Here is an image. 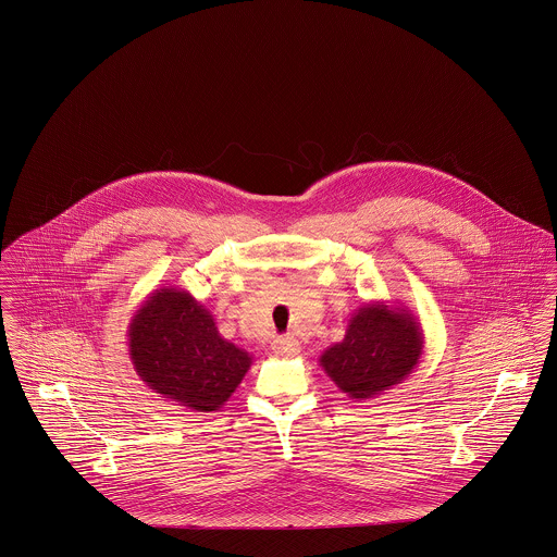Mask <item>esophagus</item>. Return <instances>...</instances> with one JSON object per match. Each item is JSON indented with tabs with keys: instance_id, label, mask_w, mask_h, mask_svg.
Masks as SVG:
<instances>
[{
	"instance_id": "obj_1",
	"label": "esophagus",
	"mask_w": 557,
	"mask_h": 557,
	"mask_svg": "<svg viewBox=\"0 0 557 557\" xmlns=\"http://www.w3.org/2000/svg\"><path fill=\"white\" fill-rule=\"evenodd\" d=\"M273 350L284 355V357H293V355H297L301 350V346H299V342L295 337L286 335V337H275L273 339Z\"/></svg>"
}]
</instances>
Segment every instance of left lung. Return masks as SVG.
Wrapping results in <instances>:
<instances>
[{"instance_id":"left-lung-1","label":"left lung","mask_w":557,"mask_h":557,"mask_svg":"<svg viewBox=\"0 0 557 557\" xmlns=\"http://www.w3.org/2000/svg\"><path fill=\"white\" fill-rule=\"evenodd\" d=\"M425 335L406 306L370 301L348 320L342 342L329 346L318 363L350 399L363 401L404 382L423 355Z\"/></svg>"}]
</instances>
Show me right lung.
Wrapping results in <instances>:
<instances>
[{"mask_svg":"<svg viewBox=\"0 0 557 557\" xmlns=\"http://www.w3.org/2000/svg\"><path fill=\"white\" fill-rule=\"evenodd\" d=\"M127 350L140 380L194 412H215L242 384L251 355L224 339L213 313L187 290H153L127 324Z\"/></svg>","mask_w":557,"mask_h":557,"instance_id":"obj_1","label":"right lung"}]
</instances>
